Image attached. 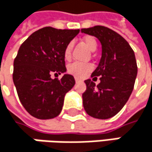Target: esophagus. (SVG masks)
Returning <instances> with one entry per match:
<instances>
[{
	"label": "esophagus",
	"instance_id": "1",
	"mask_svg": "<svg viewBox=\"0 0 152 152\" xmlns=\"http://www.w3.org/2000/svg\"><path fill=\"white\" fill-rule=\"evenodd\" d=\"M75 80H76V83H80V82H82V80H81V79H79V78H77V77L75 78Z\"/></svg>",
	"mask_w": 152,
	"mask_h": 152
}]
</instances>
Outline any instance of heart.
Returning <instances> with one entry per match:
<instances>
[{
	"mask_svg": "<svg viewBox=\"0 0 152 152\" xmlns=\"http://www.w3.org/2000/svg\"><path fill=\"white\" fill-rule=\"evenodd\" d=\"M83 42L85 46H87L90 50L95 51L97 48V41L96 39L91 36H86L83 39ZM71 50H72V45L69 44L66 46L64 50V57L65 59H69L71 56ZM93 69L92 64L91 63H82L75 61L69 65L68 67V72L76 77H83L89 72H91Z\"/></svg>",
	"mask_w": 152,
	"mask_h": 152,
	"instance_id": "b5f03b06",
	"label": "heart"
}]
</instances>
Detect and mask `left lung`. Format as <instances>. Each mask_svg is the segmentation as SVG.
<instances>
[{"label": "left lung", "mask_w": 152, "mask_h": 152, "mask_svg": "<svg viewBox=\"0 0 152 152\" xmlns=\"http://www.w3.org/2000/svg\"><path fill=\"white\" fill-rule=\"evenodd\" d=\"M82 32L95 36L102 45V57L92 72V80H85L83 93L85 112L97 119H109L117 114L129 100L137 75L133 49L116 31L102 25L84 28ZM100 76L101 83L93 82Z\"/></svg>", "instance_id": "1"}]
</instances>
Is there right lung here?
I'll return each instance as SVG.
<instances>
[{
	"instance_id": "obj_1",
	"label": "right lung",
	"mask_w": 152,
	"mask_h": 152,
	"mask_svg": "<svg viewBox=\"0 0 152 152\" xmlns=\"http://www.w3.org/2000/svg\"><path fill=\"white\" fill-rule=\"evenodd\" d=\"M80 30L44 27L20 46L14 60L13 81L20 102L33 117L47 120L60 114L65 94L75 85L73 76L51 78L64 73V50Z\"/></svg>"
}]
</instances>
